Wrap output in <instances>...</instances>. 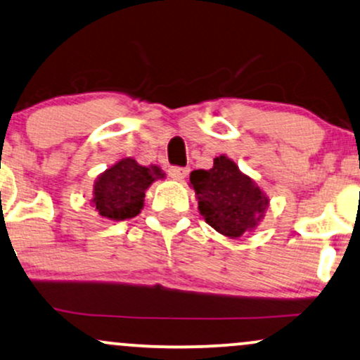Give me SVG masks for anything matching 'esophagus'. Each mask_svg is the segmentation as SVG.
Masks as SVG:
<instances>
[{
  "instance_id": "34e87169",
  "label": "esophagus",
  "mask_w": 360,
  "mask_h": 360,
  "mask_svg": "<svg viewBox=\"0 0 360 360\" xmlns=\"http://www.w3.org/2000/svg\"><path fill=\"white\" fill-rule=\"evenodd\" d=\"M167 174L176 181H183L186 176L189 174V169L188 167H179V166H172L167 169Z\"/></svg>"
}]
</instances>
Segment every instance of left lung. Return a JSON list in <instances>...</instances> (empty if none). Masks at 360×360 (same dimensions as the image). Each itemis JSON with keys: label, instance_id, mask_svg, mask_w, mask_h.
<instances>
[{"label": "left lung", "instance_id": "left-lung-1", "mask_svg": "<svg viewBox=\"0 0 360 360\" xmlns=\"http://www.w3.org/2000/svg\"><path fill=\"white\" fill-rule=\"evenodd\" d=\"M189 181L196 191L199 213L224 236L238 238L255 228L266 210V196L226 155L216 158L210 171H193Z\"/></svg>", "mask_w": 360, "mask_h": 360}]
</instances>
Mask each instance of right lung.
<instances>
[{
	"mask_svg": "<svg viewBox=\"0 0 360 360\" xmlns=\"http://www.w3.org/2000/svg\"><path fill=\"white\" fill-rule=\"evenodd\" d=\"M164 174L158 166H139L134 159H122L98 176L94 186V206L105 219L124 221L141 213L146 189Z\"/></svg>",
	"mask_w": 360,
	"mask_h": 360,
	"instance_id": "1",
	"label": "right lung"
}]
</instances>
